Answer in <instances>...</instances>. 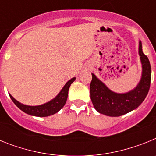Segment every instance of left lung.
I'll list each match as a JSON object with an SVG mask.
<instances>
[{"instance_id": "8db88e82", "label": "left lung", "mask_w": 156, "mask_h": 156, "mask_svg": "<svg viewBox=\"0 0 156 156\" xmlns=\"http://www.w3.org/2000/svg\"><path fill=\"white\" fill-rule=\"evenodd\" d=\"M139 55L142 64V76L137 87L128 93L112 92L92 73L90 98L94 107L98 112L108 116H120L137 108L143 102L151 84V65L148 57L143 53L140 41Z\"/></svg>"}]
</instances>
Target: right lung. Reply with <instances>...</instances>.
Returning a JSON list of instances; mask_svg holds the SVG:
<instances>
[{"label":"right lung","mask_w":156,"mask_h":156,"mask_svg":"<svg viewBox=\"0 0 156 156\" xmlns=\"http://www.w3.org/2000/svg\"><path fill=\"white\" fill-rule=\"evenodd\" d=\"M75 79L76 78L74 77V78H73V79H71L66 83L64 87L62 88V90L60 91V93L58 94V96H56L53 100L50 101L48 103L41 105H26L21 104L20 102H19L11 94H9V96H10L12 101L15 103V105L17 106L18 108H20L22 111L26 112L27 114L40 117L49 116V115H53V114L58 112L65 105L66 100H67V98H68V91L69 89V87L72 83L75 80Z\"/></svg>","instance_id":"1"}]
</instances>
